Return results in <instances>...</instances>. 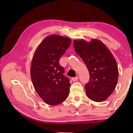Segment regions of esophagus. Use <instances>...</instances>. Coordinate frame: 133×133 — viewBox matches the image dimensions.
<instances>
[{
	"label": "esophagus",
	"instance_id": "esophagus-1",
	"mask_svg": "<svg viewBox=\"0 0 133 133\" xmlns=\"http://www.w3.org/2000/svg\"><path fill=\"white\" fill-rule=\"evenodd\" d=\"M78 77H74V78H72V81L73 82L77 81H78Z\"/></svg>",
	"mask_w": 133,
	"mask_h": 133
}]
</instances>
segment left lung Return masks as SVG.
Wrapping results in <instances>:
<instances>
[{"instance_id": "obj_1", "label": "left lung", "mask_w": 133, "mask_h": 133, "mask_svg": "<svg viewBox=\"0 0 133 133\" xmlns=\"http://www.w3.org/2000/svg\"><path fill=\"white\" fill-rule=\"evenodd\" d=\"M74 47L89 70L90 79L84 86L87 97L98 102L106 99L114 90L118 78L114 56L98 39H92L90 43L82 39L76 40Z\"/></svg>"}]
</instances>
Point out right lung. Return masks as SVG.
<instances>
[{"mask_svg": "<svg viewBox=\"0 0 133 133\" xmlns=\"http://www.w3.org/2000/svg\"><path fill=\"white\" fill-rule=\"evenodd\" d=\"M69 38L51 35L36 49L31 66L33 86L40 97L50 105L63 102L70 91V79L64 75L59 59L71 44Z\"/></svg>", "mask_w": 133, "mask_h": 133, "instance_id": "1", "label": "right lung"}]
</instances>
